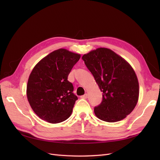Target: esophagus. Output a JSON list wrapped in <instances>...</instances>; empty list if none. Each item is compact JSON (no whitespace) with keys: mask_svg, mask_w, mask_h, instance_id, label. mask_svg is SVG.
Here are the masks:
<instances>
[{"mask_svg":"<svg viewBox=\"0 0 160 160\" xmlns=\"http://www.w3.org/2000/svg\"><path fill=\"white\" fill-rule=\"evenodd\" d=\"M88 98V95L87 94V93H85V95H82L81 97V99H87Z\"/></svg>","mask_w":160,"mask_h":160,"instance_id":"34e87169","label":"esophagus"}]
</instances>
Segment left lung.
<instances>
[{
  "mask_svg": "<svg viewBox=\"0 0 160 160\" xmlns=\"http://www.w3.org/2000/svg\"><path fill=\"white\" fill-rule=\"evenodd\" d=\"M82 59L103 93L102 102L94 108L96 117L107 122L125 119L139 99V82L133 67L117 53L103 47L91 51Z\"/></svg>",
  "mask_w": 160,
  "mask_h": 160,
  "instance_id": "left-lung-1",
  "label": "left lung"
}]
</instances>
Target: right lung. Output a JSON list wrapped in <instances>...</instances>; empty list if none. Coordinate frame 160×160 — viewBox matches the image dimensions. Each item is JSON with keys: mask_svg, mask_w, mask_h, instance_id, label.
Instances as JSON below:
<instances>
[{"mask_svg": "<svg viewBox=\"0 0 160 160\" xmlns=\"http://www.w3.org/2000/svg\"><path fill=\"white\" fill-rule=\"evenodd\" d=\"M81 55L65 49L51 52L34 67L27 85V97L32 109L48 123L68 119L77 97L67 80Z\"/></svg>", "mask_w": 160, "mask_h": 160, "instance_id": "1", "label": "right lung"}]
</instances>
